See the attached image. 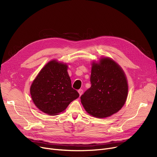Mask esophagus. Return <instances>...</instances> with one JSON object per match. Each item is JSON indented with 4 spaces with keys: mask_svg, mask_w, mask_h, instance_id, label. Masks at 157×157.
Here are the masks:
<instances>
[{
    "mask_svg": "<svg viewBox=\"0 0 157 157\" xmlns=\"http://www.w3.org/2000/svg\"><path fill=\"white\" fill-rule=\"evenodd\" d=\"M83 90H82V89H79V90H78V93H79V94L80 96H81L82 94H83Z\"/></svg>",
    "mask_w": 157,
    "mask_h": 157,
    "instance_id": "obj_1",
    "label": "esophagus"
}]
</instances>
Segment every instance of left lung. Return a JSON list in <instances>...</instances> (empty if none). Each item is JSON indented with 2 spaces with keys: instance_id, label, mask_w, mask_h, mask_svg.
Instances as JSON below:
<instances>
[{
  "instance_id": "8db88e82",
  "label": "left lung",
  "mask_w": 157,
  "mask_h": 157,
  "mask_svg": "<svg viewBox=\"0 0 157 157\" xmlns=\"http://www.w3.org/2000/svg\"><path fill=\"white\" fill-rule=\"evenodd\" d=\"M91 87L81 96L86 111L96 118H106L119 111L128 94L125 74L120 66L110 58L93 62Z\"/></svg>"
}]
</instances>
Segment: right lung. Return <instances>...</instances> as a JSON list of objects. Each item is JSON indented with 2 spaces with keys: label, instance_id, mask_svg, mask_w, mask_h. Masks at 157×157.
Listing matches in <instances>:
<instances>
[{
  "label": "right lung",
  "instance_id": "right-lung-1",
  "mask_svg": "<svg viewBox=\"0 0 157 157\" xmlns=\"http://www.w3.org/2000/svg\"><path fill=\"white\" fill-rule=\"evenodd\" d=\"M66 63L56 60L40 70L30 86L32 99L37 108L49 115L59 114L79 94L72 88Z\"/></svg>",
  "mask_w": 157,
  "mask_h": 157
}]
</instances>
